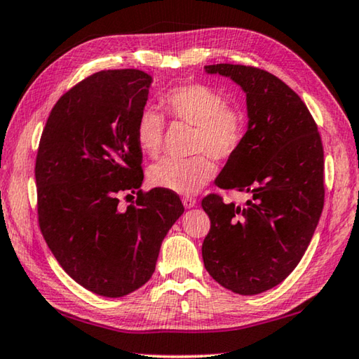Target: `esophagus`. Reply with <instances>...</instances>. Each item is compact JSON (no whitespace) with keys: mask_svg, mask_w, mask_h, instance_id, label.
<instances>
[{"mask_svg":"<svg viewBox=\"0 0 359 359\" xmlns=\"http://www.w3.org/2000/svg\"><path fill=\"white\" fill-rule=\"evenodd\" d=\"M182 205H184V208H194L195 205H197V200L192 198V197H182Z\"/></svg>","mask_w":359,"mask_h":359,"instance_id":"esophagus-1","label":"esophagus"}]
</instances>
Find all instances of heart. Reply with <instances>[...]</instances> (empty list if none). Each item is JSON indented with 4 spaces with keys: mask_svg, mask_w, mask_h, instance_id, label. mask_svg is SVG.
Masks as SVG:
<instances>
[{
    "mask_svg": "<svg viewBox=\"0 0 359 359\" xmlns=\"http://www.w3.org/2000/svg\"><path fill=\"white\" fill-rule=\"evenodd\" d=\"M161 104L173 120L195 126L192 150L201 154L191 159H162L150 168L148 180L154 187L192 195L214 177L210 156L226 161L238 153L245 140L247 117L239 107L226 104L219 90L201 83L173 87L162 93ZM134 134L140 151L156 158L164 145V117L153 107H144Z\"/></svg>",
    "mask_w": 359,
    "mask_h": 359,
    "instance_id": "1",
    "label": "heart"
}]
</instances>
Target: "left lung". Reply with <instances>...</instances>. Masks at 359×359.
<instances>
[{
  "instance_id": "8db88e82",
  "label": "left lung",
  "mask_w": 359,
  "mask_h": 359,
  "mask_svg": "<svg viewBox=\"0 0 359 359\" xmlns=\"http://www.w3.org/2000/svg\"><path fill=\"white\" fill-rule=\"evenodd\" d=\"M231 78L247 95L248 128L215 184L250 194L243 206L209 194L201 206L211 220L201 255L212 278L241 295H256L286 278L305 255L319 223L323 147L302 98L266 70L206 65Z\"/></svg>"
}]
</instances>
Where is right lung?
<instances>
[{"instance_id": "1", "label": "right lung", "mask_w": 359, "mask_h": 359, "mask_svg": "<svg viewBox=\"0 0 359 359\" xmlns=\"http://www.w3.org/2000/svg\"><path fill=\"white\" fill-rule=\"evenodd\" d=\"M151 76L103 70L57 100L36 158L39 226L67 273L93 294L123 297L156 269L161 243L184 212L175 192H142L136 120ZM123 193H137L128 208Z\"/></svg>"}]
</instances>
